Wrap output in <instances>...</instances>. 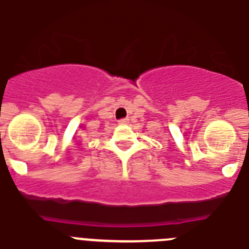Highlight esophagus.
Wrapping results in <instances>:
<instances>
[{"instance_id": "obj_1", "label": "esophagus", "mask_w": 249, "mask_h": 249, "mask_svg": "<svg viewBox=\"0 0 249 249\" xmlns=\"http://www.w3.org/2000/svg\"><path fill=\"white\" fill-rule=\"evenodd\" d=\"M118 123H120V124H127V123H128V118H122V120L118 121Z\"/></svg>"}]
</instances>
